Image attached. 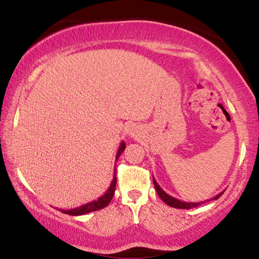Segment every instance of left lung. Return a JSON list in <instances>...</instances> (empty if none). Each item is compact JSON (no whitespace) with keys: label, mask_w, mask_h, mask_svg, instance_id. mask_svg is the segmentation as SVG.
<instances>
[{"label":"left lung","mask_w":259,"mask_h":259,"mask_svg":"<svg viewBox=\"0 0 259 259\" xmlns=\"http://www.w3.org/2000/svg\"><path fill=\"white\" fill-rule=\"evenodd\" d=\"M153 185H154V187H156L157 194H158L160 200L164 202V203H167L168 206H170L173 208H180V209H190V208H192V207L200 206V204L203 203V202L210 201V200H207V201H203V202H184V201L178 200V198H175V197H171V196L168 195L167 192L163 191V189L158 185V184H157V181L154 180V178H153ZM222 194H223V192H221L219 195L214 196L212 200H218V198L222 196Z\"/></svg>","instance_id":"1"}]
</instances>
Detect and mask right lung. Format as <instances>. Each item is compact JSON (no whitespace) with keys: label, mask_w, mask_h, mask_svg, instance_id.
Wrapping results in <instances>:
<instances>
[{"label":"right lung","mask_w":259,"mask_h":259,"mask_svg":"<svg viewBox=\"0 0 259 259\" xmlns=\"http://www.w3.org/2000/svg\"><path fill=\"white\" fill-rule=\"evenodd\" d=\"M125 150V142L121 141L120 146L118 148L117 156H115V160L120 157V154L123 153V151ZM115 170L114 169V174H113V180L109 185L108 190L106 191L105 195H102L101 197L97 198V200H94L89 203L82 204V206L76 207V208H72V209H61L62 213H65V214L69 215H82V214H88L90 212H95V210H99L105 208L106 206H108V203L111 202L113 198V195H114V190H115V185H117V178H115Z\"/></svg>","instance_id":"right-lung-1"}]
</instances>
